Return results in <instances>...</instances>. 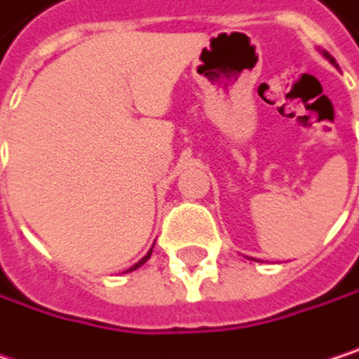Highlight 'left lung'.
I'll use <instances>...</instances> for the list:
<instances>
[{"label": "left lung", "mask_w": 359, "mask_h": 359, "mask_svg": "<svg viewBox=\"0 0 359 359\" xmlns=\"http://www.w3.org/2000/svg\"><path fill=\"white\" fill-rule=\"evenodd\" d=\"M322 54H324V56H326V58H328V60H330V62H332V65H334V67H339V65H337V60H334V58H332V56H330V54H328V52H326V50H324V52H322Z\"/></svg>", "instance_id": "left-lung-1"}]
</instances>
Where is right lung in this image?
Instances as JSON below:
<instances>
[{
    "label": "right lung",
    "instance_id": "add662e5",
    "mask_svg": "<svg viewBox=\"0 0 359 359\" xmlns=\"http://www.w3.org/2000/svg\"><path fill=\"white\" fill-rule=\"evenodd\" d=\"M151 252H153V248H151V250H149V252H147V255H144V257H142V259H140V261H138V263H136V265H132V267H130V269H128V271H134V269H138V267H140V265H144V263H147V261H149V257H151Z\"/></svg>",
    "mask_w": 359,
    "mask_h": 359
}]
</instances>
